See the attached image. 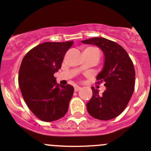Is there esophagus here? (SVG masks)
<instances>
[{"mask_svg": "<svg viewBox=\"0 0 151 151\" xmlns=\"http://www.w3.org/2000/svg\"><path fill=\"white\" fill-rule=\"evenodd\" d=\"M80 89H81V87H80V86H78V85H76V86H75V88H74L75 91H79Z\"/></svg>", "mask_w": 151, "mask_h": 151, "instance_id": "obj_1", "label": "esophagus"}]
</instances>
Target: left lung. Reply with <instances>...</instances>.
<instances>
[{"label":"left lung","mask_w":151,"mask_h":151,"mask_svg":"<svg viewBox=\"0 0 151 151\" xmlns=\"http://www.w3.org/2000/svg\"><path fill=\"white\" fill-rule=\"evenodd\" d=\"M83 44L96 45L104 56V66L97 76L98 83L104 82L106 89L102 94L92 87L91 98L87 103L88 113L100 120H110L122 113L134 92L135 72L125 49L104 38H91Z\"/></svg>","instance_id":"left-lung-1"}]
</instances>
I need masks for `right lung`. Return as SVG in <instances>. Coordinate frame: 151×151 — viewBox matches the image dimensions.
<instances>
[{
  "instance_id": "add662e5",
  "label": "right lung",
  "mask_w": 151,
  "mask_h": 151,
  "mask_svg": "<svg viewBox=\"0 0 151 151\" xmlns=\"http://www.w3.org/2000/svg\"><path fill=\"white\" fill-rule=\"evenodd\" d=\"M73 41L45 42L29 50L19 71V85L28 107L41 120L52 122L65 116L74 88L57 83L54 74Z\"/></svg>"
}]
</instances>
